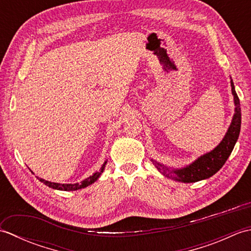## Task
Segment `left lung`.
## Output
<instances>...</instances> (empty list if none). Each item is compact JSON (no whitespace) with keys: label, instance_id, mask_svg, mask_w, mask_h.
I'll use <instances>...</instances> for the list:
<instances>
[{"label":"left lung","instance_id":"1","mask_svg":"<svg viewBox=\"0 0 251 251\" xmlns=\"http://www.w3.org/2000/svg\"><path fill=\"white\" fill-rule=\"evenodd\" d=\"M231 87L232 94L234 96V103H235V113L233 115L231 125L228 127L226 134L222 139V141L212 151L200 156L192 164L180 169L170 170L168 167L164 166V165L152 159L154 166H155L158 172L163 174L165 177L172 178L184 183L196 182V181L210 178L211 176H214L217 172H219L220 168L225 165L238 139L242 123L241 103H239V99L235 92L233 81H231Z\"/></svg>","mask_w":251,"mask_h":251}]
</instances>
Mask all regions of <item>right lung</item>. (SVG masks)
<instances>
[{
	"mask_svg": "<svg viewBox=\"0 0 251 251\" xmlns=\"http://www.w3.org/2000/svg\"><path fill=\"white\" fill-rule=\"evenodd\" d=\"M105 164H106V161L103 163L102 166H101V168L98 170V172H96L93 176H90V177L86 178L85 180L81 181V182L78 183H69V184H65V183H56V182H50V181H47V180H44V179H41L39 177H36L37 179H39L41 182H43L45 185L50 186V188L51 189H55V190H60V191H76V190H79V189H83V188H86V186L93 184L95 181H97L98 178L100 177V175L103 173L104 170V167H105Z\"/></svg>",
	"mask_w": 251,
	"mask_h": 251,
	"instance_id": "1",
	"label": "right lung"
}]
</instances>
